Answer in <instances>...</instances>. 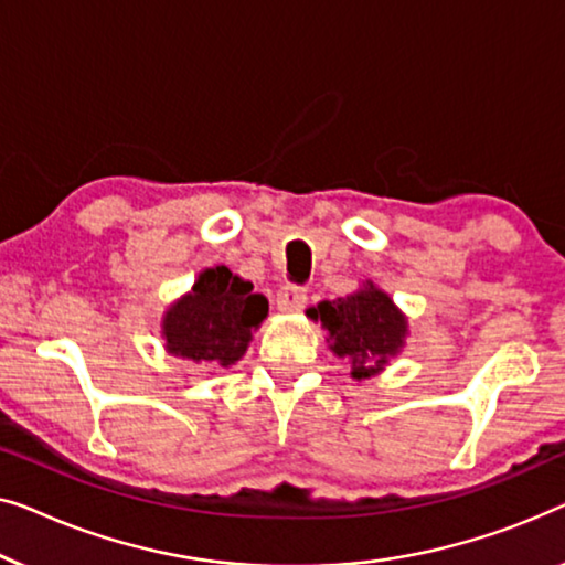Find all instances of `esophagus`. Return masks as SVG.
<instances>
[{
    "instance_id": "esophagus-1",
    "label": "esophagus",
    "mask_w": 565,
    "mask_h": 565,
    "mask_svg": "<svg viewBox=\"0 0 565 565\" xmlns=\"http://www.w3.org/2000/svg\"><path fill=\"white\" fill-rule=\"evenodd\" d=\"M276 305H279L284 312H299V309L307 305V289L299 284H286L281 286L279 294H276Z\"/></svg>"
}]
</instances>
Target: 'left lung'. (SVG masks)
Here are the masks:
<instances>
[{
	"label": "left lung",
	"instance_id": "left-lung-1",
	"mask_svg": "<svg viewBox=\"0 0 565 565\" xmlns=\"http://www.w3.org/2000/svg\"><path fill=\"white\" fill-rule=\"evenodd\" d=\"M312 320H320L328 328L332 351L340 359H353V379H369L402 348L407 335V320L396 312L392 299L384 291L365 286V289L340 297L335 301H320L307 309ZM376 358V366H365L364 361Z\"/></svg>",
	"mask_w": 565,
	"mask_h": 565
}]
</instances>
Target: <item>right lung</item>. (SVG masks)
Masks as SVG:
<instances>
[{"mask_svg":"<svg viewBox=\"0 0 565 565\" xmlns=\"http://www.w3.org/2000/svg\"><path fill=\"white\" fill-rule=\"evenodd\" d=\"M266 315L268 299L253 291L250 281L225 266L206 268L194 291L166 312V348L192 361L230 365L245 353Z\"/></svg>","mask_w":565,"mask_h":565,"instance_id":"right-lung-1","label":"right lung"}]
</instances>
